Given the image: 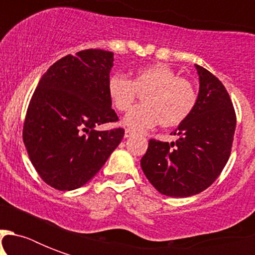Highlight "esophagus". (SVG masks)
<instances>
[{"mask_svg": "<svg viewBox=\"0 0 255 255\" xmlns=\"http://www.w3.org/2000/svg\"><path fill=\"white\" fill-rule=\"evenodd\" d=\"M133 135H135V132L132 131V129H129V128H127V129H126V132H124V137H126V139H128V137H132Z\"/></svg>", "mask_w": 255, "mask_h": 255, "instance_id": "1", "label": "esophagus"}]
</instances>
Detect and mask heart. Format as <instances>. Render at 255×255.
<instances>
[{"mask_svg": "<svg viewBox=\"0 0 255 255\" xmlns=\"http://www.w3.org/2000/svg\"><path fill=\"white\" fill-rule=\"evenodd\" d=\"M107 91L119 112L129 111L139 95H144V106L132 110L124 119L133 131H147L159 123L164 128L178 127L192 115L198 99L193 83L163 63L139 69L132 81L112 74Z\"/></svg>", "mask_w": 255, "mask_h": 255, "instance_id": "1", "label": "heart"}]
</instances>
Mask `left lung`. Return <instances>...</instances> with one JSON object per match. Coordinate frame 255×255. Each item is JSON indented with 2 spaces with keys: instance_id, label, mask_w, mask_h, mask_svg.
Here are the masks:
<instances>
[{
  "instance_id": "1",
  "label": "left lung",
  "mask_w": 255,
  "mask_h": 255,
  "mask_svg": "<svg viewBox=\"0 0 255 255\" xmlns=\"http://www.w3.org/2000/svg\"><path fill=\"white\" fill-rule=\"evenodd\" d=\"M200 78L197 104L176 128V141L151 139L141 168L152 185L170 197H189L205 190L225 168L236 131V111L225 86L196 65Z\"/></svg>"
}]
</instances>
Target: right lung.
<instances>
[{"mask_svg": "<svg viewBox=\"0 0 255 255\" xmlns=\"http://www.w3.org/2000/svg\"><path fill=\"white\" fill-rule=\"evenodd\" d=\"M112 65L114 53L106 50L66 55L50 66L30 99L23 144L39 177L55 189L85 185L123 139V128L95 129L119 120L107 91Z\"/></svg>", "mask_w": 255, "mask_h": 255, "instance_id": "add662e5", "label": "right lung"}]
</instances>
